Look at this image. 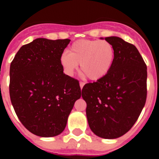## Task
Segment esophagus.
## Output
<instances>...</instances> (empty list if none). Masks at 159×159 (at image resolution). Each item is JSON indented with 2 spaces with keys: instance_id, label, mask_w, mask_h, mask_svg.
I'll list each match as a JSON object with an SVG mask.
<instances>
[{
  "instance_id": "1",
  "label": "esophagus",
  "mask_w": 159,
  "mask_h": 159,
  "mask_svg": "<svg viewBox=\"0 0 159 159\" xmlns=\"http://www.w3.org/2000/svg\"><path fill=\"white\" fill-rule=\"evenodd\" d=\"M84 84H84V82H82V81H81V82H80V88H81V89H82L83 87L84 86Z\"/></svg>"
}]
</instances>
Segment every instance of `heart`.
Wrapping results in <instances>:
<instances>
[{
	"label": "heart",
	"mask_w": 159,
	"mask_h": 159,
	"mask_svg": "<svg viewBox=\"0 0 159 159\" xmlns=\"http://www.w3.org/2000/svg\"><path fill=\"white\" fill-rule=\"evenodd\" d=\"M115 60V49L110 42L99 40H79L64 52L60 64L71 75L80 64L81 71L91 80H99L110 71Z\"/></svg>",
	"instance_id": "b5f03b06"
}]
</instances>
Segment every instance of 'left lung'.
Returning a JSON list of instances; mask_svg holds the SVG:
<instances>
[{
    "mask_svg": "<svg viewBox=\"0 0 159 159\" xmlns=\"http://www.w3.org/2000/svg\"><path fill=\"white\" fill-rule=\"evenodd\" d=\"M115 49L110 71L82 89L88 124L94 134L111 139L130 130L139 117L147 95V69L135 46L117 36L105 37Z\"/></svg>",
    "mask_w": 159,
    "mask_h": 159,
    "instance_id": "left-lung-1",
    "label": "left lung"
}]
</instances>
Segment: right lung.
Masks as SVG:
<instances>
[{
  "instance_id": "add662e5",
  "label": "right lung",
  "mask_w": 159,
  "mask_h": 159,
  "mask_svg": "<svg viewBox=\"0 0 159 159\" xmlns=\"http://www.w3.org/2000/svg\"><path fill=\"white\" fill-rule=\"evenodd\" d=\"M69 42L38 38L22 46L11 63L9 95L14 111L25 128L40 137L64 131L81 96L79 81L65 75L60 64Z\"/></svg>"
}]
</instances>
